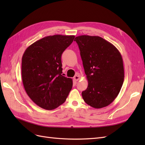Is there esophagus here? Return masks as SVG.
<instances>
[{
  "label": "esophagus",
  "mask_w": 145,
  "mask_h": 145,
  "mask_svg": "<svg viewBox=\"0 0 145 145\" xmlns=\"http://www.w3.org/2000/svg\"><path fill=\"white\" fill-rule=\"evenodd\" d=\"M74 80H75V81H78V80H79L80 79V76H78V75H76V76H74Z\"/></svg>",
  "instance_id": "1"
}]
</instances>
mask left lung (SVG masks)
Instances as JSON below:
<instances>
[{
	"label": "left lung",
	"instance_id": "8db88e82",
	"mask_svg": "<svg viewBox=\"0 0 145 145\" xmlns=\"http://www.w3.org/2000/svg\"><path fill=\"white\" fill-rule=\"evenodd\" d=\"M79 48L88 85L82 93L86 103L94 108L111 104L124 81L122 57L116 47L99 36L82 35L74 39Z\"/></svg>",
	"mask_w": 145,
	"mask_h": 145
}]
</instances>
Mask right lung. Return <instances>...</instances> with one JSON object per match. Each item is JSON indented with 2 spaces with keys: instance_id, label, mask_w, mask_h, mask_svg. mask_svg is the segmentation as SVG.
I'll use <instances>...</instances> for the list:
<instances>
[{
  "instance_id": "obj_1",
  "label": "right lung",
  "mask_w": 145,
  "mask_h": 145,
  "mask_svg": "<svg viewBox=\"0 0 145 145\" xmlns=\"http://www.w3.org/2000/svg\"><path fill=\"white\" fill-rule=\"evenodd\" d=\"M74 36L54 35L29 46L22 59V78L26 93L39 106L52 110L63 104L72 87L63 76L61 56Z\"/></svg>"
}]
</instances>
